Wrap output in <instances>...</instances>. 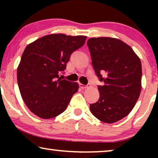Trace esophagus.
Listing matches in <instances>:
<instances>
[{"label":"esophagus","mask_w":158,"mask_h":158,"mask_svg":"<svg viewBox=\"0 0 158 158\" xmlns=\"http://www.w3.org/2000/svg\"><path fill=\"white\" fill-rule=\"evenodd\" d=\"M79 85H80V87H81V88H82V89H84V88H88V86H89V85H83V84H81V83H80V84H79Z\"/></svg>","instance_id":"1"}]
</instances>
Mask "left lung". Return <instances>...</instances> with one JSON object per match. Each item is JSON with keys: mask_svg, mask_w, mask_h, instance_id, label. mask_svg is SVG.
<instances>
[{"mask_svg": "<svg viewBox=\"0 0 158 158\" xmlns=\"http://www.w3.org/2000/svg\"><path fill=\"white\" fill-rule=\"evenodd\" d=\"M87 45L95 73L103 82L98 86V101L90 105V110L101 122H116L130 113L139 98L141 61L128 44L118 39L90 38Z\"/></svg>", "mask_w": 158, "mask_h": 158, "instance_id": "obj_1", "label": "left lung"}]
</instances>
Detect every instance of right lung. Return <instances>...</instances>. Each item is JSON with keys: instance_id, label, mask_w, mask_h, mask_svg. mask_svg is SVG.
Listing matches in <instances>:
<instances>
[{"instance_id": "1", "label": "right lung", "mask_w": 158, "mask_h": 158, "mask_svg": "<svg viewBox=\"0 0 158 158\" xmlns=\"http://www.w3.org/2000/svg\"><path fill=\"white\" fill-rule=\"evenodd\" d=\"M85 36L52 34L27 45L17 68L21 97L32 113L42 118L64 111L78 90L77 83L60 77L70 55L85 44Z\"/></svg>"}]
</instances>
